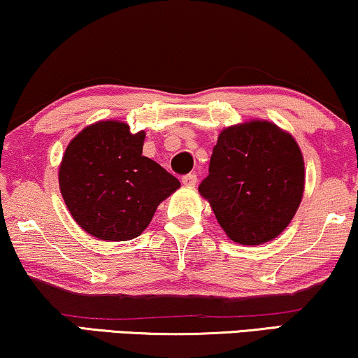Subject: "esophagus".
I'll return each mask as SVG.
<instances>
[{"instance_id": "esophagus-1", "label": "esophagus", "mask_w": 358, "mask_h": 358, "mask_svg": "<svg viewBox=\"0 0 358 358\" xmlns=\"http://www.w3.org/2000/svg\"><path fill=\"white\" fill-rule=\"evenodd\" d=\"M196 182H198V178H196V175H194V173H188L182 178V183L185 185V187H194Z\"/></svg>"}]
</instances>
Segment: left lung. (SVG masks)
<instances>
[{"label": "left lung", "instance_id": "obj_1", "mask_svg": "<svg viewBox=\"0 0 358 358\" xmlns=\"http://www.w3.org/2000/svg\"><path fill=\"white\" fill-rule=\"evenodd\" d=\"M304 183V157L296 138L273 122L250 120L221 130L210 175L198 192L226 236L256 246L287 228Z\"/></svg>", "mask_w": 358, "mask_h": 358}]
</instances>
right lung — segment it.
<instances>
[{"mask_svg": "<svg viewBox=\"0 0 358 358\" xmlns=\"http://www.w3.org/2000/svg\"><path fill=\"white\" fill-rule=\"evenodd\" d=\"M145 132L119 120L87 125L67 145L59 188L80 228L102 241H129L150 224L180 182L142 155Z\"/></svg>", "mask_w": 358, "mask_h": 358, "instance_id": "obj_1", "label": "right lung"}]
</instances>
